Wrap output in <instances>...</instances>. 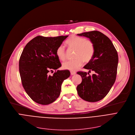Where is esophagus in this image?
Listing matches in <instances>:
<instances>
[{"instance_id": "obj_1", "label": "esophagus", "mask_w": 135, "mask_h": 135, "mask_svg": "<svg viewBox=\"0 0 135 135\" xmlns=\"http://www.w3.org/2000/svg\"><path fill=\"white\" fill-rule=\"evenodd\" d=\"M70 74H71V75H74L76 74V73L75 71H70Z\"/></svg>"}]
</instances>
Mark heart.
Listing matches in <instances>:
<instances>
[{
    "label": "heart",
    "mask_w": 135,
    "mask_h": 135,
    "mask_svg": "<svg viewBox=\"0 0 135 135\" xmlns=\"http://www.w3.org/2000/svg\"><path fill=\"white\" fill-rule=\"evenodd\" d=\"M66 44L70 49L75 50L74 56L75 59L64 62L62 64L64 69L75 70L82 65L83 61L88 62L92 60L95 52L94 45L92 41L73 35L66 41ZM56 54L60 60H65L66 57L65 47L60 45L56 49Z\"/></svg>",
    "instance_id": "heart-1"
}]
</instances>
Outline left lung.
Masks as SVG:
<instances>
[{
    "label": "left lung",
    "instance_id": "obj_1",
    "mask_svg": "<svg viewBox=\"0 0 135 135\" xmlns=\"http://www.w3.org/2000/svg\"><path fill=\"white\" fill-rule=\"evenodd\" d=\"M78 35L89 38L94 43L95 52L92 60L83 67L89 70V73L93 71L94 74L88 76L86 72L77 73L82 79L77 91L82 99L98 102L105 97L116 80L117 51L109 38L99 31H93Z\"/></svg>",
    "mask_w": 135,
    "mask_h": 135
}]
</instances>
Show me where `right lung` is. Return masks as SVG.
I'll return each instance as SVG.
<instances>
[{
	"label": "right lung",
	"instance_id": "obj_1",
	"mask_svg": "<svg viewBox=\"0 0 135 135\" xmlns=\"http://www.w3.org/2000/svg\"><path fill=\"white\" fill-rule=\"evenodd\" d=\"M68 36H37L24 48L19 60V71L26 92L35 102L48 105L60 94L62 83L70 75L69 70H56L61 64L56 50Z\"/></svg>",
	"mask_w": 135,
	"mask_h": 135
}]
</instances>
